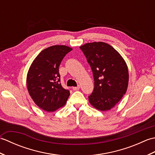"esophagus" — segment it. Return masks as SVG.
Returning <instances> with one entry per match:
<instances>
[{"instance_id":"esophagus-1","label":"esophagus","mask_w":155,"mask_h":155,"mask_svg":"<svg viewBox=\"0 0 155 155\" xmlns=\"http://www.w3.org/2000/svg\"><path fill=\"white\" fill-rule=\"evenodd\" d=\"M80 88H81L80 85H78V86L76 87H72V89H73L74 91H77V90H79Z\"/></svg>"}]
</instances>
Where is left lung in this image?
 <instances>
[{
    "mask_svg": "<svg viewBox=\"0 0 155 155\" xmlns=\"http://www.w3.org/2000/svg\"><path fill=\"white\" fill-rule=\"evenodd\" d=\"M80 48L91 66L94 81V90L88 96V101L98 110H110L127 90L126 62L113 47L105 42L87 43Z\"/></svg>",
    "mask_w": 155,
    "mask_h": 155,
    "instance_id": "8db88e82",
    "label": "left lung"
}]
</instances>
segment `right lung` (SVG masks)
<instances>
[{
    "mask_svg": "<svg viewBox=\"0 0 155 155\" xmlns=\"http://www.w3.org/2000/svg\"><path fill=\"white\" fill-rule=\"evenodd\" d=\"M72 51L64 45H54L44 49L32 62L27 74L28 93L38 107L53 112L64 106L70 91L61 84L59 66Z\"/></svg>",
    "mask_w": 155,
    "mask_h": 155,
    "instance_id": "obj_1",
    "label": "right lung"
}]
</instances>
